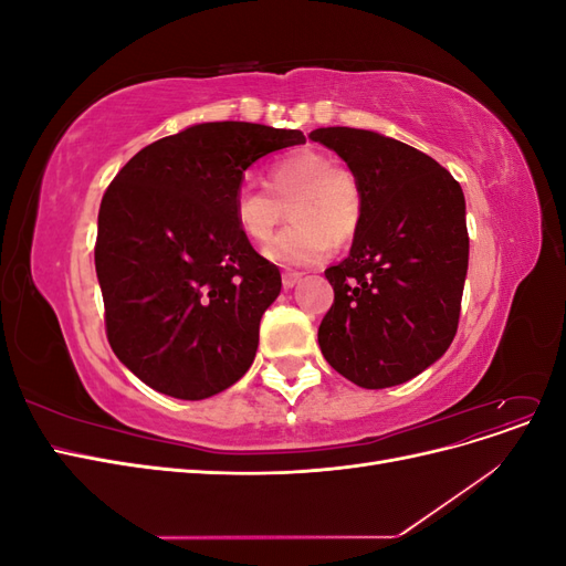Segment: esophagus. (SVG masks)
<instances>
[{
  "label": "esophagus",
  "mask_w": 566,
  "mask_h": 566,
  "mask_svg": "<svg viewBox=\"0 0 566 566\" xmlns=\"http://www.w3.org/2000/svg\"><path fill=\"white\" fill-rule=\"evenodd\" d=\"M300 281H302V273L300 271H283V287L285 290L295 287Z\"/></svg>",
  "instance_id": "34e87169"
}]
</instances>
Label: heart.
Returning a JSON list of instances; mask_svg holds the SVG:
<instances>
[{
	"mask_svg": "<svg viewBox=\"0 0 566 566\" xmlns=\"http://www.w3.org/2000/svg\"><path fill=\"white\" fill-rule=\"evenodd\" d=\"M290 208V224L266 248L287 266L323 262L337 245L354 241L364 224L366 200L358 177L328 153L297 148L266 167V188L243 184L233 196V221L254 245L269 243Z\"/></svg>",
	"mask_w": 566,
	"mask_h": 566,
	"instance_id": "obj_1",
	"label": "heart"
}]
</instances>
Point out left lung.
<instances>
[{
    "mask_svg": "<svg viewBox=\"0 0 566 566\" xmlns=\"http://www.w3.org/2000/svg\"><path fill=\"white\" fill-rule=\"evenodd\" d=\"M310 136L349 165L366 200L349 256L325 269L335 300L318 325L321 352L358 387L401 385L455 337L470 256L465 196L449 169L378 132Z\"/></svg>",
    "mask_w": 566,
    "mask_h": 566,
    "instance_id": "obj_1",
    "label": "left lung"
}]
</instances>
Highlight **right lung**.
<instances>
[{
  "label": "right lung",
  "instance_id": "1",
  "mask_svg": "<svg viewBox=\"0 0 566 566\" xmlns=\"http://www.w3.org/2000/svg\"><path fill=\"white\" fill-rule=\"evenodd\" d=\"M300 129L205 123L142 148L98 208L94 245L106 335L136 378L198 401L250 368L279 266L233 221L243 172Z\"/></svg>",
  "mask_w": 566,
  "mask_h": 566
}]
</instances>
